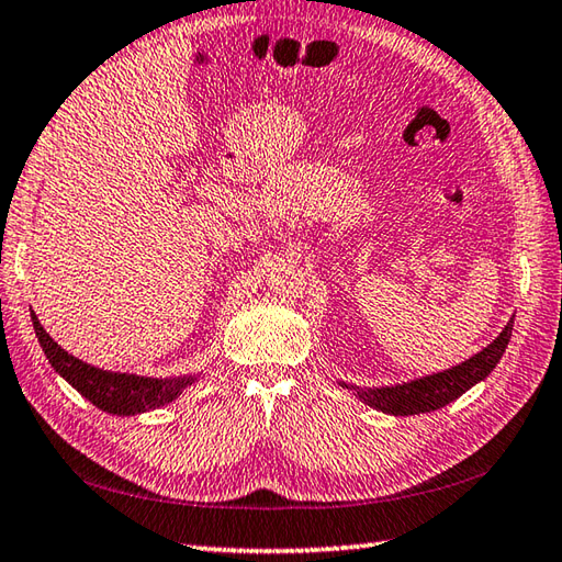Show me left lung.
Instances as JSON below:
<instances>
[{
  "label": "left lung",
  "mask_w": 562,
  "mask_h": 562,
  "mask_svg": "<svg viewBox=\"0 0 562 562\" xmlns=\"http://www.w3.org/2000/svg\"><path fill=\"white\" fill-rule=\"evenodd\" d=\"M512 330L514 317L477 355L436 374L411 379L394 386H355L347 384V381H340V386L352 389V394L359 401H364L367 406L381 413H389V416H418V413L438 411L452 404L464 391H470L474 384H480V381L494 372V367L499 364L502 355L506 352V345L512 340Z\"/></svg>",
  "instance_id": "left-lung-1"
}]
</instances>
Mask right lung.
<instances>
[{"instance_id": "obj_1", "label": "right lung", "mask_w": 562, "mask_h": 562, "mask_svg": "<svg viewBox=\"0 0 562 562\" xmlns=\"http://www.w3.org/2000/svg\"><path fill=\"white\" fill-rule=\"evenodd\" d=\"M31 323H34L38 345L44 347V355L50 367L56 369V374L66 379L68 384L76 389L78 394L88 398L92 406H98L104 413H112V416H136V413L168 406L200 379V374L161 379L126 372H108V369L92 367L66 352V349L44 330V325L38 323L34 311H31Z\"/></svg>"}]
</instances>
